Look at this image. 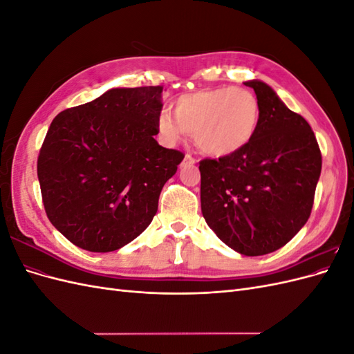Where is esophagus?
Returning a JSON list of instances; mask_svg holds the SVG:
<instances>
[{"label":"esophagus","mask_w":354,"mask_h":354,"mask_svg":"<svg viewBox=\"0 0 354 354\" xmlns=\"http://www.w3.org/2000/svg\"><path fill=\"white\" fill-rule=\"evenodd\" d=\"M183 164H186V165H194V164H195V158L187 153V155L185 156V159H183Z\"/></svg>","instance_id":"obj_1"}]
</instances>
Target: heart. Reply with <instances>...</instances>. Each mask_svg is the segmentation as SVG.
<instances>
[{
	"mask_svg": "<svg viewBox=\"0 0 354 354\" xmlns=\"http://www.w3.org/2000/svg\"><path fill=\"white\" fill-rule=\"evenodd\" d=\"M174 116L162 111L156 128L165 143L176 145L187 134L203 153L223 158L241 152L259 131L260 102L246 88L217 87L181 94Z\"/></svg>",
	"mask_w": 354,
	"mask_h": 354,
	"instance_id": "heart-1",
	"label": "heart"
}]
</instances>
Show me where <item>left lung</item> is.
Instances as JSON below:
<instances>
[{
  "label": "left lung",
  "instance_id": "1",
  "mask_svg": "<svg viewBox=\"0 0 354 354\" xmlns=\"http://www.w3.org/2000/svg\"><path fill=\"white\" fill-rule=\"evenodd\" d=\"M243 84L260 102L259 131L241 152L201 160V209L224 243L255 257L282 248L307 223L322 155L308 122L272 87Z\"/></svg>",
  "mask_w": 354,
  "mask_h": 354
}]
</instances>
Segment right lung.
I'll return each mask as SVG.
<instances>
[{
    "mask_svg": "<svg viewBox=\"0 0 354 354\" xmlns=\"http://www.w3.org/2000/svg\"><path fill=\"white\" fill-rule=\"evenodd\" d=\"M162 87L112 88L53 120L38 156L47 217L73 245L111 252L151 224L185 155L159 146Z\"/></svg>",
    "mask_w": 354,
    "mask_h": 354,
    "instance_id": "1",
    "label": "right lung"
}]
</instances>
